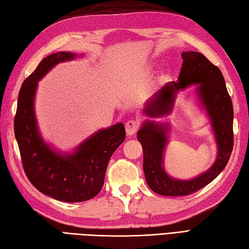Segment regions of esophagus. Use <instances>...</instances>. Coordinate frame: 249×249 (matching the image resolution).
<instances>
[{"label":"esophagus","instance_id":"esophagus-1","mask_svg":"<svg viewBox=\"0 0 249 249\" xmlns=\"http://www.w3.org/2000/svg\"><path fill=\"white\" fill-rule=\"evenodd\" d=\"M138 129H139V124L136 120L132 119V120H129L128 123L125 124V131L128 135L135 134V133L138 131Z\"/></svg>","mask_w":249,"mask_h":249}]
</instances>
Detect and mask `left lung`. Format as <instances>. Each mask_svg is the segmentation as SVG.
<instances>
[{"label": "left lung", "mask_w": 249, "mask_h": 249, "mask_svg": "<svg viewBox=\"0 0 249 249\" xmlns=\"http://www.w3.org/2000/svg\"><path fill=\"white\" fill-rule=\"evenodd\" d=\"M181 58L178 80L168 82L157 90L145 106L144 114L152 118L163 116L171 111L178 90L198 84V97L208 112L215 134L217 157L208 171L196 178H171L162 168L168 126L145 121L137 133L143 150L145 180L155 193L166 196H189L211 183L226 167L233 148V107L222 71L201 53H183Z\"/></svg>", "instance_id": "1"}]
</instances>
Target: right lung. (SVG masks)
Returning <instances> with one entry per match:
<instances>
[{
	"mask_svg": "<svg viewBox=\"0 0 249 249\" xmlns=\"http://www.w3.org/2000/svg\"><path fill=\"white\" fill-rule=\"evenodd\" d=\"M75 57L61 52L42 60L22 83L14 121L23 169L30 183L45 196L69 203L84 202L98 195L108 160L125 137L124 126L119 123L95 133L75 153L65 156L54 152L41 138L34 113L38 81L59 62Z\"/></svg>",
	"mask_w": 249,
	"mask_h": 249,
	"instance_id": "add662e5",
	"label": "right lung"
}]
</instances>
